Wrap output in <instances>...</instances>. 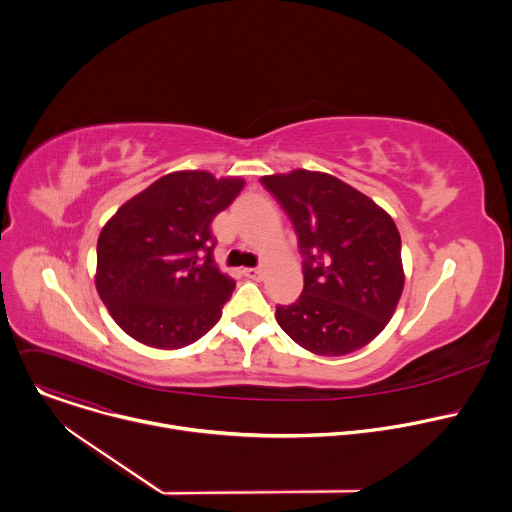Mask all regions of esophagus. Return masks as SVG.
<instances>
[{"label": "esophagus", "instance_id": "34e87169", "mask_svg": "<svg viewBox=\"0 0 512 512\" xmlns=\"http://www.w3.org/2000/svg\"><path fill=\"white\" fill-rule=\"evenodd\" d=\"M243 273H245V275H247V277H249V279H259V277H261V273H263V271H261V269H259V267H247V269H245V271H243Z\"/></svg>", "mask_w": 512, "mask_h": 512}]
</instances>
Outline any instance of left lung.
<instances>
[{
  "instance_id": "8db88e82",
  "label": "left lung",
  "mask_w": 512,
  "mask_h": 512,
  "mask_svg": "<svg viewBox=\"0 0 512 512\" xmlns=\"http://www.w3.org/2000/svg\"><path fill=\"white\" fill-rule=\"evenodd\" d=\"M261 184L289 216L304 257L302 296L275 308L277 324L320 356L367 346L391 320L405 283L393 218L324 172L294 170Z\"/></svg>"
}]
</instances>
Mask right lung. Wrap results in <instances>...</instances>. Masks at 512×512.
Wrapping results in <instances>:
<instances>
[{
  "instance_id": "1",
  "label": "right lung",
  "mask_w": 512,
  "mask_h": 512,
  "mask_svg": "<svg viewBox=\"0 0 512 512\" xmlns=\"http://www.w3.org/2000/svg\"><path fill=\"white\" fill-rule=\"evenodd\" d=\"M245 180L186 170L127 200L97 241V291L113 320L141 344L174 350L223 316L235 281L212 261V218Z\"/></svg>"
}]
</instances>
